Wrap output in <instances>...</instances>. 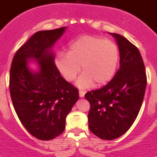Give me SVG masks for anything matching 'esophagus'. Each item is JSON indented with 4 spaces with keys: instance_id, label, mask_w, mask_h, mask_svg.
Here are the masks:
<instances>
[{
    "instance_id": "34e87169",
    "label": "esophagus",
    "mask_w": 157,
    "mask_h": 157,
    "mask_svg": "<svg viewBox=\"0 0 157 157\" xmlns=\"http://www.w3.org/2000/svg\"><path fill=\"white\" fill-rule=\"evenodd\" d=\"M85 94H86L85 91L79 90V97H80V98H83V97H84V95H85Z\"/></svg>"
}]
</instances>
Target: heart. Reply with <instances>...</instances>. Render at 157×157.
<instances>
[{"mask_svg": "<svg viewBox=\"0 0 157 157\" xmlns=\"http://www.w3.org/2000/svg\"><path fill=\"white\" fill-rule=\"evenodd\" d=\"M120 53L116 43L98 36L85 35L72 41L67 53L59 52L55 63L67 81L72 82L80 72L83 74L77 86L86 89L91 86H102L114 76Z\"/></svg>", "mask_w": 157, "mask_h": 157, "instance_id": "obj_1", "label": "heart"}]
</instances>
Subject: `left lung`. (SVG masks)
I'll use <instances>...</instances> for the list:
<instances>
[{
  "instance_id": "obj_1",
  "label": "left lung",
  "mask_w": 157,
  "mask_h": 157,
  "mask_svg": "<svg viewBox=\"0 0 157 157\" xmlns=\"http://www.w3.org/2000/svg\"><path fill=\"white\" fill-rule=\"evenodd\" d=\"M120 50V69L106 86L85 94L90 104L89 128L98 138L113 140L125 134L138 116L147 78L138 48L120 34L110 33Z\"/></svg>"
}]
</instances>
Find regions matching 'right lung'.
Segmentation results:
<instances>
[{
    "instance_id": "1",
    "label": "right lung",
    "mask_w": 157,
    "mask_h": 157,
    "mask_svg": "<svg viewBox=\"0 0 157 157\" xmlns=\"http://www.w3.org/2000/svg\"><path fill=\"white\" fill-rule=\"evenodd\" d=\"M65 30L35 33L19 48L11 66L9 90L14 109L28 132L43 141L63 133L67 116L79 98L78 89L60 75L51 51ZM29 59H36L38 72L29 68Z\"/></svg>"
}]
</instances>
